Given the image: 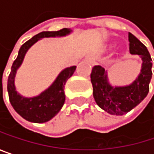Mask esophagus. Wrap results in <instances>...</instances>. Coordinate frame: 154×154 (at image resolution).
Masks as SVG:
<instances>
[{"mask_svg": "<svg viewBox=\"0 0 154 154\" xmlns=\"http://www.w3.org/2000/svg\"><path fill=\"white\" fill-rule=\"evenodd\" d=\"M88 60H89V62H90L92 65H94V64H95V61H94V60L93 58H89Z\"/></svg>", "mask_w": 154, "mask_h": 154, "instance_id": "esophagus-1", "label": "esophagus"}]
</instances>
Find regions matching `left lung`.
<instances>
[{"label":"left lung","instance_id":"8db88e82","mask_svg":"<svg viewBox=\"0 0 154 154\" xmlns=\"http://www.w3.org/2000/svg\"><path fill=\"white\" fill-rule=\"evenodd\" d=\"M129 51L142 60L138 77L130 85L118 86L109 82L107 70L102 66H94L91 73L93 94L97 105L111 115L121 116L136 106L146 97L149 92V84L152 79V60L151 55L138 39L128 34Z\"/></svg>","mask_w":154,"mask_h":154}]
</instances>
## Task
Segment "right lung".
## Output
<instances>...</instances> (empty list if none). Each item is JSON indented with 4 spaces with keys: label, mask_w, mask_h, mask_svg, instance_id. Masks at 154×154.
<instances>
[{
    "label": "right lung",
    "mask_w": 154,
    "mask_h": 154,
    "mask_svg": "<svg viewBox=\"0 0 154 154\" xmlns=\"http://www.w3.org/2000/svg\"><path fill=\"white\" fill-rule=\"evenodd\" d=\"M71 32L72 30L69 28H63L59 31H44L33 36L20 47L17 57L12 64L11 74L8 78L7 89L11 104L26 120L34 123H45L51 120L59 113L65 103L66 96L64 87L66 82L74 74L77 67L72 66L61 70L53 83L47 89L34 97L22 96L16 90L15 77L17 70L21 66L26 51L36 42L45 37L66 36Z\"/></svg>",
    "instance_id": "right-lung-1"
}]
</instances>
